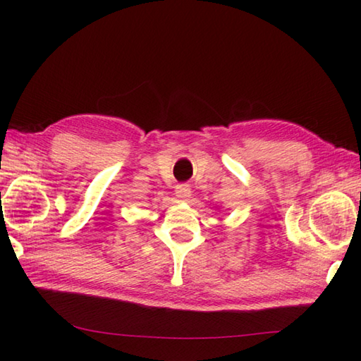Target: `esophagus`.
Returning a JSON list of instances; mask_svg holds the SVG:
<instances>
[{
	"instance_id": "34e87169",
	"label": "esophagus",
	"mask_w": 361,
	"mask_h": 361,
	"mask_svg": "<svg viewBox=\"0 0 361 361\" xmlns=\"http://www.w3.org/2000/svg\"><path fill=\"white\" fill-rule=\"evenodd\" d=\"M190 192H192V190H190V186L189 185H178L175 188V195H176V198H178V200H188V198L190 197Z\"/></svg>"
}]
</instances>
